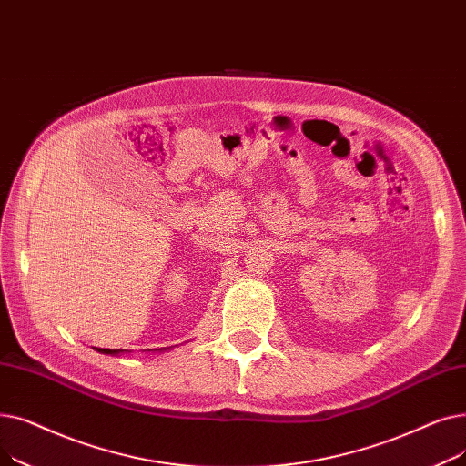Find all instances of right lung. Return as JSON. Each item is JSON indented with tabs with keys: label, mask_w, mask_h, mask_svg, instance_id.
Returning a JSON list of instances; mask_svg holds the SVG:
<instances>
[{
	"label": "right lung",
	"mask_w": 466,
	"mask_h": 466,
	"mask_svg": "<svg viewBox=\"0 0 466 466\" xmlns=\"http://www.w3.org/2000/svg\"><path fill=\"white\" fill-rule=\"evenodd\" d=\"M95 350L102 352V354H112V357H117V354L123 352V349H100V347H95ZM157 350V349H155ZM159 350H167V349H159Z\"/></svg>",
	"instance_id": "obj_1"
}]
</instances>
